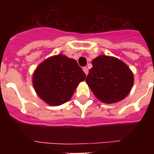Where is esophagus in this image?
Returning a JSON list of instances; mask_svg holds the SVG:
<instances>
[{"label":"esophagus","instance_id":"esophagus-1","mask_svg":"<svg viewBox=\"0 0 154 154\" xmlns=\"http://www.w3.org/2000/svg\"><path fill=\"white\" fill-rule=\"evenodd\" d=\"M82 69H83L84 72L86 73V75H87V74H88V68H87V67H83Z\"/></svg>","mask_w":154,"mask_h":154}]
</instances>
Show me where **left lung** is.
<instances>
[{
  "instance_id": "1",
  "label": "left lung",
  "mask_w": 154,
  "mask_h": 154,
  "mask_svg": "<svg viewBox=\"0 0 154 154\" xmlns=\"http://www.w3.org/2000/svg\"><path fill=\"white\" fill-rule=\"evenodd\" d=\"M91 63L86 82L97 99L111 104L128 96L134 84V75L125 63L116 57L100 55Z\"/></svg>"
}]
</instances>
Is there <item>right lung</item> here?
<instances>
[{"instance_id": "right-lung-1", "label": "right lung", "mask_w": 154, "mask_h": 154, "mask_svg": "<svg viewBox=\"0 0 154 154\" xmlns=\"http://www.w3.org/2000/svg\"><path fill=\"white\" fill-rule=\"evenodd\" d=\"M86 74L77 61L63 54L44 60L33 75V85L38 97L50 106H60L72 97Z\"/></svg>"}]
</instances>
